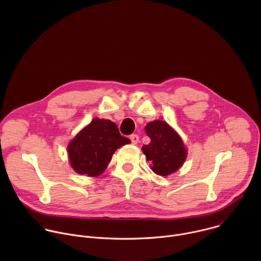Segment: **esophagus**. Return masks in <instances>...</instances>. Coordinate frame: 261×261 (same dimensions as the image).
I'll list each match as a JSON object with an SVG mask.
<instances>
[{"instance_id":"obj_1","label":"esophagus","mask_w":261,"mask_h":261,"mask_svg":"<svg viewBox=\"0 0 261 261\" xmlns=\"http://www.w3.org/2000/svg\"><path fill=\"white\" fill-rule=\"evenodd\" d=\"M130 140H131V142L133 144H136L138 142V140H139V136L136 135V134H132V135H130Z\"/></svg>"}]
</instances>
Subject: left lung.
I'll use <instances>...</instances> for the list:
<instances>
[{"label": "left lung", "instance_id": "obj_1", "mask_svg": "<svg viewBox=\"0 0 261 261\" xmlns=\"http://www.w3.org/2000/svg\"><path fill=\"white\" fill-rule=\"evenodd\" d=\"M145 133L151 142L142 146L146 160L151 162L152 170L162 176L175 172L187 157L180 136L163 121H153L145 126Z\"/></svg>", "mask_w": 261, "mask_h": 261}]
</instances>
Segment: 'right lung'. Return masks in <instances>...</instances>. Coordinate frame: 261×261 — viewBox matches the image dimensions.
<instances>
[{
    "mask_svg": "<svg viewBox=\"0 0 261 261\" xmlns=\"http://www.w3.org/2000/svg\"><path fill=\"white\" fill-rule=\"evenodd\" d=\"M130 143L109 120L94 119L68 144L71 167L80 174L98 176L107 167L119 147Z\"/></svg>",
    "mask_w": 261,
    "mask_h": 261,
    "instance_id": "right-lung-1",
    "label": "right lung"
}]
</instances>
